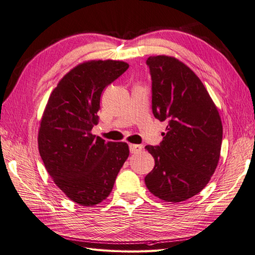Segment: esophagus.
<instances>
[{"label": "esophagus", "instance_id": "esophagus-1", "mask_svg": "<svg viewBox=\"0 0 255 255\" xmlns=\"http://www.w3.org/2000/svg\"><path fill=\"white\" fill-rule=\"evenodd\" d=\"M143 146L141 144H129V151L130 153L136 154V153H139L142 150Z\"/></svg>", "mask_w": 255, "mask_h": 255}]
</instances>
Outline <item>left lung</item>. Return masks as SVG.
<instances>
[{"instance_id":"1","label":"left lung","mask_w":255,"mask_h":255,"mask_svg":"<svg viewBox=\"0 0 255 255\" xmlns=\"http://www.w3.org/2000/svg\"><path fill=\"white\" fill-rule=\"evenodd\" d=\"M152 79V111L168 120L159 145H145L155 166L144 177L151 194L182 202L201 191L217 168L222 123L217 107L196 73L172 56L146 59Z\"/></svg>"}]
</instances>
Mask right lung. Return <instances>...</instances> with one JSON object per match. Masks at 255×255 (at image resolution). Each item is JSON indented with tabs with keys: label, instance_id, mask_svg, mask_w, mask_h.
I'll use <instances>...</instances> for the list:
<instances>
[{
	"label": "right lung",
	"instance_id": "obj_1",
	"mask_svg": "<svg viewBox=\"0 0 255 255\" xmlns=\"http://www.w3.org/2000/svg\"><path fill=\"white\" fill-rule=\"evenodd\" d=\"M128 68L120 60H88L71 69L45 105L38 149L56 186L73 202L94 206L110 196L128 157L127 142L91 134L102 91Z\"/></svg>",
	"mask_w": 255,
	"mask_h": 255
}]
</instances>
